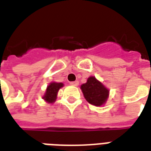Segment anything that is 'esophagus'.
I'll list each match as a JSON object with an SVG mask.
<instances>
[{
  "label": "esophagus",
  "mask_w": 151,
  "mask_h": 151,
  "mask_svg": "<svg viewBox=\"0 0 151 151\" xmlns=\"http://www.w3.org/2000/svg\"><path fill=\"white\" fill-rule=\"evenodd\" d=\"M70 84L73 86H77L78 85V81H70Z\"/></svg>",
  "instance_id": "obj_1"
}]
</instances>
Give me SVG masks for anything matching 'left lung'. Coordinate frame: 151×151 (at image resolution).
<instances>
[{"label": "left lung", "mask_w": 151, "mask_h": 151, "mask_svg": "<svg viewBox=\"0 0 151 151\" xmlns=\"http://www.w3.org/2000/svg\"><path fill=\"white\" fill-rule=\"evenodd\" d=\"M85 98L89 103L96 106H100L106 101L109 90L94 77H90L86 83L81 86Z\"/></svg>", "instance_id": "left-lung-1"}]
</instances>
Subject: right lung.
I'll use <instances>...</instances> for the list:
<instances>
[{"mask_svg": "<svg viewBox=\"0 0 151 151\" xmlns=\"http://www.w3.org/2000/svg\"><path fill=\"white\" fill-rule=\"evenodd\" d=\"M63 86V83H57V82H52L48 86L45 93L44 95V99L48 102L53 103V101H55L57 94L60 88Z\"/></svg>", "mask_w": 151, "mask_h": 151, "instance_id": "1", "label": "right lung"}]
</instances>
